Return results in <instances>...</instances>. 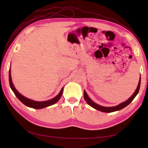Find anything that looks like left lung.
Here are the masks:
<instances>
[{"instance_id": "left-lung-1", "label": "left lung", "mask_w": 148, "mask_h": 148, "mask_svg": "<svg viewBox=\"0 0 148 148\" xmlns=\"http://www.w3.org/2000/svg\"><path fill=\"white\" fill-rule=\"evenodd\" d=\"M140 81H141V77H140V80H139L138 84V86L136 87V89L135 90L134 93L131 95V97H130L129 99H128V100H127L126 101L122 102V103L117 105V106H116L106 107V106H101V105L95 103V102H94L91 99L89 98V96L87 94L86 91H85V90L84 92V99H85V101H86L87 103L89 105V106H91V107L93 108L96 109L97 110H99V111H101V112H106V113H110V112L118 111V110H121L123 108H124L125 107H126L127 106H128V105L131 103L132 101H133V99L135 98V97H136L137 94L138 93L140 87Z\"/></svg>"}]
</instances>
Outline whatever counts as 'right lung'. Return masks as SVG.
<instances>
[{"label": "right lung", "mask_w": 148, "mask_h": 148, "mask_svg": "<svg viewBox=\"0 0 148 148\" xmlns=\"http://www.w3.org/2000/svg\"><path fill=\"white\" fill-rule=\"evenodd\" d=\"M9 83L12 90L14 92V94L17 97V98L22 103L25 105V106L30 108H32L34 109H42L44 108L49 106H51V105L56 104V102H58L59 100L61 99L62 92H63V88H62L61 91L59 92V93L57 95L56 97L46 101H33V100L27 98V97H24L23 95L20 94L19 92L17 91V90L16 89V87H14L13 82H12V80L10 69L9 70Z\"/></svg>", "instance_id": "add662e5"}]
</instances>
